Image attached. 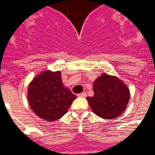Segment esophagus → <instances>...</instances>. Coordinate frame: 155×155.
<instances>
[{
    "mask_svg": "<svg viewBox=\"0 0 155 155\" xmlns=\"http://www.w3.org/2000/svg\"><path fill=\"white\" fill-rule=\"evenodd\" d=\"M87 96V93L86 92H82V93L78 94V97H85Z\"/></svg>",
    "mask_w": 155,
    "mask_h": 155,
    "instance_id": "esophagus-1",
    "label": "esophagus"
}]
</instances>
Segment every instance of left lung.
<instances>
[{
    "instance_id": "8db88e82",
    "label": "left lung",
    "mask_w": 155,
    "mask_h": 155,
    "mask_svg": "<svg viewBox=\"0 0 155 155\" xmlns=\"http://www.w3.org/2000/svg\"><path fill=\"white\" fill-rule=\"evenodd\" d=\"M93 97H87L94 114L104 118L114 119L125 110L129 100V89L116 76L102 74L94 82Z\"/></svg>"
}]
</instances>
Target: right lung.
<instances>
[{
    "label": "right lung",
    "mask_w": 155,
    "mask_h": 155,
    "mask_svg": "<svg viewBox=\"0 0 155 155\" xmlns=\"http://www.w3.org/2000/svg\"><path fill=\"white\" fill-rule=\"evenodd\" d=\"M60 71H45L38 75L28 87V102L41 119L54 121L68 112L76 96L62 84Z\"/></svg>",
    "instance_id": "1"
}]
</instances>
